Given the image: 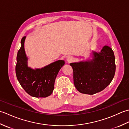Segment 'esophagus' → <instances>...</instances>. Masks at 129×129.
I'll return each instance as SVG.
<instances>
[{"instance_id":"esophagus-1","label":"esophagus","mask_w":129,"mask_h":129,"mask_svg":"<svg viewBox=\"0 0 129 129\" xmlns=\"http://www.w3.org/2000/svg\"><path fill=\"white\" fill-rule=\"evenodd\" d=\"M73 60V57L72 56H68L67 57V61L68 62H72Z\"/></svg>"}]
</instances>
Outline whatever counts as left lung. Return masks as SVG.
I'll return each mask as SVG.
<instances>
[{
    "mask_svg": "<svg viewBox=\"0 0 129 129\" xmlns=\"http://www.w3.org/2000/svg\"><path fill=\"white\" fill-rule=\"evenodd\" d=\"M70 65L74 85L83 94L93 95L101 91L110 84L115 73L114 52L107 45L98 53L92 51V59Z\"/></svg>",
    "mask_w": 129,
    "mask_h": 129,
    "instance_id": "8db88e82",
    "label": "left lung"
}]
</instances>
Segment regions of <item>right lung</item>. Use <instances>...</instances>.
I'll return each mask as SVG.
<instances>
[{"label": "right lung", "instance_id": "right-lung-1", "mask_svg": "<svg viewBox=\"0 0 129 129\" xmlns=\"http://www.w3.org/2000/svg\"><path fill=\"white\" fill-rule=\"evenodd\" d=\"M25 38L24 37L21 39V47L16 56V78L21 87L31 96L48 97L53 91L56 77L65 61L59 60L42 68L32 69L28 67V58L24 49Z\"/></svg>", "mask_w": 129, "mask_h": 129}]
</instances>
